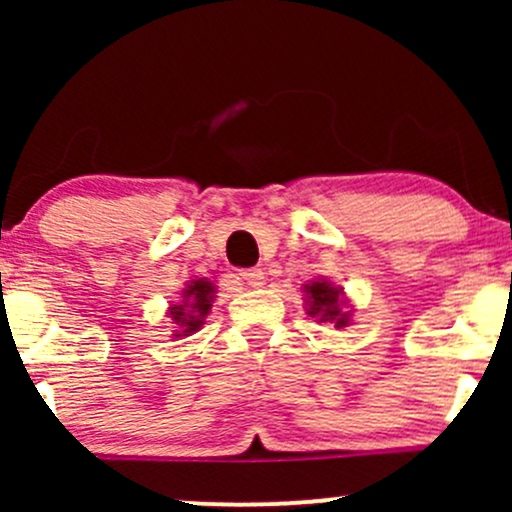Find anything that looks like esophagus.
Returning <instances> with one entry per match:
<instances>
[{
    "label": "esophagus",
    "mask_w": 512,
    "mask_h": 512,
    "mask_svg": "<svg viewBox=\"0 0 512 512\" xmlns=\"http://www.w3.org/2000/svg\"><path fill=\"white\" fill-rule=\"evenodd\" d=\"M240 279H243V284L252 286V289H257V286L264 284V272L262 269L252 267V269H240Z\"/></svg>",
    "instance_id": "obj_1"
}]
</instances>
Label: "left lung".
I'll use <instances>...</instances> for the list:
<instances>
[{
	"label": "left lung",
	"instance_id": "left-lung-1",
	"mask_svg": "<svg viewBox=\"0 0 512 512\" xmlns=\"http://www.w3.org/2000/svg\"><path fill=\"white\" fill-rule=\"evenodd\" d=\"M308 293V315L317 317L320 322H332L334 327H346L349 313L342 310V289H334L330 281H313L305 284Z\"/></svg>",
	"mask_w": 512,
	"mask_h": 512
}]
</instances>
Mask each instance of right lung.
Here are the masks:
<instances>
[{
  "instance_id": "right-lung-1",
  "label": "right lung",
  "mask_w": 512,
  "mask_h": 512,
  "mask_svg": "<svg viewBox=\"0 0 512 512\" xmlns=\"http://www.w3.org/2000/svg\"><path fill=\"white\" fill-rule=\"evenodd\" d=\"M211 301H214V286L204 279L192 281V284L182 291V303L170 308V317H173L180 327V332L175 334V337H182V334L187 337V334L197 332L199 327L204 325V317L209 313Z\"/></svg>"
}]
</instances>
